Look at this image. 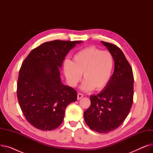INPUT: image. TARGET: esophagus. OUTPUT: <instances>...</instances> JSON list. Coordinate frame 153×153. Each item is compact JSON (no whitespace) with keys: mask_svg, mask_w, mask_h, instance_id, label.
<instances>
[{"mask_svg":"<svg viewBox=\"0 0 153 153\" xmlns=\"http://www.w3.org/2000/svg\"><path fill=\"white\" fill-rule=\"evenodd\" d=\"M84 97V95L82 94L81 93H78L77 94V100H80L81 99H82Z\"/></svg>","mask_w":153,"mask_h":153,"instance_id":"1","label":"esophagus"}]
</instances>
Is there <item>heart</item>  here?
Listing matches in <instances>:
<instances>
[{
    "label": "heart",
    "mask_w": 153,
    "mask_h": 153,
    "mask_svg": "<svg viewBox=\"0 0 153 153\" xmlns=\"http://www.w3.org/2000/svg\"><path fill=\"white\" fill-rule=\"evenodd\" d=\"M114 66V56L108 51H101L94 46L87 47L76 53L71 62L64 63L67 82L76 87L82 74L85 81L81 85L84 91H101L108 84Z\"/></svg>",
    "instance_id": "heart-1"
}]
</instances>
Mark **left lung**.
<instances>
[{"label":"left lung","mask_w":153,"mask_h":153,"mask_svg":"<svg viewBox=\"0 0 153 153\" xmlns=\"http://www.w3.org/2000/svg\"><path fill=\"white\" fill-rule=\"evenodd\" d=\"M114 56V72L106 87L90 96L91 106L84 112L86 124L92 130L107 133L115 130L127 117L132 106L134 78L132 69L118 47L101 42Z\"/></svg>","instance_id":"left-lung-1"}]
</instances>
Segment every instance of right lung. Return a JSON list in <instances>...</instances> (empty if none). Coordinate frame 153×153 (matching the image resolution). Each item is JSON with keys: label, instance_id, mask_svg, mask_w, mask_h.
<instances>
[{"label": "right lung", "instance_id": "obj_1", "mask_svg": "<svg viewBox=\"0 0 153 153\" xmlns=\"http://www.w3.org/2000/svg\"><path fill=\"white\" fill-rule=\"evenodd\" d=\"M82 41L46 42L35 48L22 64L17 97L27 121L37 129L50 131L62 122L77 92L61 81L60 70L69 51Z\"/></svg>", "mask_w": 153, "mask_h": 153}]
</instances>
